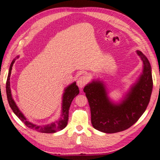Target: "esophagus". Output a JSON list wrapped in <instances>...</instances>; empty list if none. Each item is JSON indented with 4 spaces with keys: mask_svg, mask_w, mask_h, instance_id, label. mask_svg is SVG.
Wrapping results in <instances>:
<instances>
[{
    "mask_svg": "<svg viewBox=\"0 0 160 160\" xmlns=\"http://www.w3.org/2000/svg\"><path fill=\"white\" fill-rule=\"evenodd\" d=\"M88 81H89L88 76H87V75H84L79 77L77 81V83L79 88H83V87L88 83Z\"/></svg>",
    "mask_w": 160,
    "mask_h": 160,
    "instance_id": "esophagus-1",
    "label": "esophagus"
}]
</instances>
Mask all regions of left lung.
<instances>
[{
	"mask_svg": "<svg viewBox=\"0 0 160 160\" xmlns=\"http://www.w3.org/2000/svg\"><path fill=\"white\" fill-rule=\"evenodd\" d=\"M136 52L143 61V72L121 102L109 99L103 81L93 80L84 88L95 129L106 133L122 132L136 123L146 111L153 89L152 68L148 58L140 51Z\"/></svg>",
	"mask_w": 160,
	"mask_h": 160,
	"instance_id": "left-lung-1",
	"label": "left lung"
}]
</instances>
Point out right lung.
<instances>
[{
    "mask_svg": "<svg viewBox=\"0 0 160 160\" xmlns=\"http://www.w3.org/2000/svg\"><path fill=\"white\" fill-rule=\"evenodd\" d=\"M18 56L17 58L14 59L12 61L10 68H9L8 77L6 83V91H7V99L8 101L9 105H10L11 108L12 109V111L14 113L17 117L20 119L22 122L26 125V126L29 128L33 130H35L37 132H41V133H55L57 132H59L62 129H63L67 125L68 123V119H69V110L71 106L72 101L75 97L79 94V88L76 85V82H74L72 84L67 86L65 89L63 95H62V110H61V118L57 122H53L51 124H48L45 125H38L36 124H34L29 121H28L27 119L25 117V115L22 114V113L20 111L17 107V105L14 101L12 94H11V89L10 86V77L11 74V71L14 61L16 59H18Z\"/></svg>",
    "mask_w": 160,
    "mask_h": 160,
    "instance_id": "1",
    "label": "right lung"
}]
</instances>
